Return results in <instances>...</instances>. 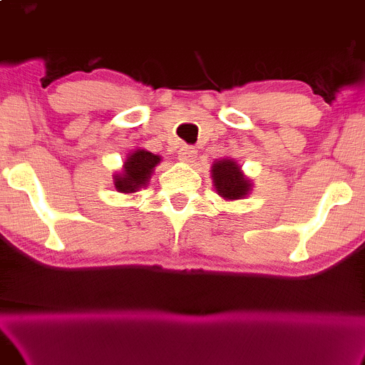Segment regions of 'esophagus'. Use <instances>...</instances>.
<instances>
[{"label": "esophagus", "instance_id": "1", "mask_svg": "<svg viewBox=\"0 0 365 365\" xmlns=\"http://www.w3.org/2000/svg\"><path fill=\"white\" fill-rule=\"evenodd\" d=\"M196 155L197 150L195 147H182L181 150H179V159L186 162V164H192V162L196 160Z\"/></svg>", "mask_w": 365, "mask_h": 365}]
</instances>
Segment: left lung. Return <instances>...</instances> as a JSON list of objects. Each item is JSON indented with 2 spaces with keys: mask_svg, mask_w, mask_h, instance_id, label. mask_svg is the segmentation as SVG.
I'll return each mask as SVG.
<instances>
[{
  "mask_svg": "<svg viewBox=\"0 0 365 365\" xmlns=\"http://www.w3.org/2000/svg\"><path fill=\"white\" fill-rule=\"evenodd\" d=\"M211 179L217 192L225 200H242L249 195L252 182L240 170V165L233 159L217 160L211 168Z\"/></svg>",
  "mask_w": 365,
  "mask_h": 365,
  "instance_id": "1",
  "label": "left lung"
}]
</instances>
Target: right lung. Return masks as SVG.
Wrapping results in <instances>:
<instances>
[{"label": "right lung", "instance_id": "obj_1", "mask_svg": "<svg viewBox=\"0 0 365 365\" xmlns=\"http://www.w3.org/2000/svg\"><path fill=\"white\" fill-rule=\"evenodd\" d=\"M160 162V157L152 152L137 148L133 154L127 157L123 170L115 175V187L120 192H137L140 187H145L150 179L152 170Z\"/></svg>", "mask_w": 365, "mask_h": 365}]
</instances>
